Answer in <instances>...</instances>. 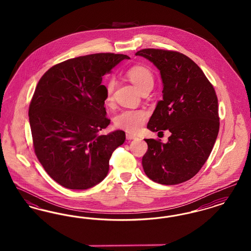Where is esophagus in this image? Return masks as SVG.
Masks as SVG:
<instances>
[{"label": "esophagus", "instance_id": "1", "mask_svg": "<svg viewBox=\"0 0 251 251\" xmlns=\"http://www.w3.org/2000/svg\"><path fill=\"white\" fill-rule=\"evenodd\" d=\"M126 138H127V140H132V139H135L136 136L131 133H126Z\"/></svg>", "mask_w": 251, "mask_h": 251}]
</instances>
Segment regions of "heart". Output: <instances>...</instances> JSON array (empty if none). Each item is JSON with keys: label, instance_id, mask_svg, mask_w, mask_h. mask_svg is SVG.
Segmentation results:
<instances>
[{"label": "heart", "instance_id": "b5f03b06", "mask_svg": "<svg viewBox=\"0 0 251 251\" xmlns=\"http://www.w3.org/2000/svg\"><path fill=\"white\" fill-rule=\"evenodd\" d=\"M127 78L134 84L137 89L142 93L145 90L151 88L154 84V78L151 72L143 66H133L126 72ZM116 87L114 79H110L105 85V101L110 102L113 98V93ZM148 118V114L141 109H127L119 113L114 120L117 128L120 130L137 132L143 127Z\"/></svg>", "mask_w": 251, "mask_h": 251}]
</instances>
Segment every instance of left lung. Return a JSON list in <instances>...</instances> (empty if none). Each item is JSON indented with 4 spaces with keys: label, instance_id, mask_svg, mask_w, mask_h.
Returning a JSON list of instances; mask_svg holds the SVG:
<instances>
[{
    "label": "left lung",
    "instance_id": "8db88e82",
    "mask_svg": "<svg viewBox=\"0 0 251 251\" xmlns=\"http://www.w3.org/2000/svg\"><path fill=\"white\" fill-rule=\"evenodd\" d=\"M135 55L155 65L164 85L163 100L158 101L147 127L171 132L166 144L145 139L144 171L158 183L179 184L201 170L215 145L219 131L215 88L201 68L179 51L143 49Z\"/></svg>",
    "mask_w": 251,
    "mask_h": 251
}]
</instances>
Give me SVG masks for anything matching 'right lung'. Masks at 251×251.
Returning <instances> with one entry per match:
<instances>
[{
    "label": "right lung",
    "instance_id": "1",
    "mask_svg": "<svg viewBox=\"0 0 251 251\" xmlns=\"http://www.w3.org/2000/svg\"><path fill=\"white\" fill-rule=\"evenodd\" d=\"M125 54L94 53L66 60L44 73L29 106L33 145L50 177L73 190L93 187L107 176L113 151L125 132L106 135L102 76Z\"/></svg>",
    "mask_w": 251,
    "mask_h": 251
}]
</instances>
